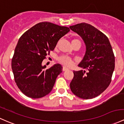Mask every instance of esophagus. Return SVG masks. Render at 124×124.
Masks as SVG:
<instances>
[{"mask_svg":"<svg viewBox=\"0 0 124 124\" xmlns=\"http://www.w3.org/2000/svg\"><path fill=\"white\" fill-rule=\"evenodd\" d=\"M68 70V69L67 68L65 67V66H63V68H62V70H63V71H66V70Z\"/></svg>","mask_w":124,"mask_h":124,"instance_id":"1","label":"esophagus"}]
</instances>
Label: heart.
Segmentation results:
<instances>
[{
	"label": "heart",
	"instance_id": "1",
	"mask_svg": "<svg viewBox=\"0 0 124 124\" xmlns=\"http://www.w3.org/2000/svg\"><path fill=\"white\" fill-rule=\"evenodd\" d=\"M77 40H78V39H73L72 40V42L75 41ZM58 61H59V62L61 64L65 65L66 66H70L72 65V59L68 56H60L58 58Z\"/></svg>",
	"mask_w": 124,
	"mask_h": 124
}]
</instances>
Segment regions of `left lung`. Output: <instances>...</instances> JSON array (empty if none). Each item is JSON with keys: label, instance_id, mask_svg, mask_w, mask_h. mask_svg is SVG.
<instances>
[{"label": "left lung", "instance_id": "1", "mask_svg": "<svg viewBox=\"0 0 124 124\" xmlns=\"http://www.w3.org/2000/svg\"><path fill=\"white\" fill-rule=\"evenodd\" d=\"M69 28L85 42L86 53L78 66L88 70L73 71L70 89L79 98H93L102 93L111 82L115 68L112 46L107 36L90 24L81 23Z\"/></svg>", "mask_w": 124, "mask_h": 124}]
</instances>
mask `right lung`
Masks as SVG:
<instances>
[{
    "label": "right lung",
    "mask_w": 124,
    "mask_h": 124,
    "mask_svg": "<svg viewBox=\"0 0 124 124\" xmlns=\"http://www.w3.org/2000/svg\"><path fill=\"white\" fill-rule=\"evenodd\" d=\"M69 31L68 27L43 22L35 24L19 38L12 59V69L16 85L26 96L40 98L52 90L62 66L58 63L45 69L42 61Z\"/></svg>",
    "instance_id": "obj_1"
}]
</instances>
